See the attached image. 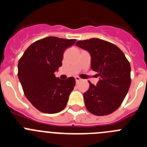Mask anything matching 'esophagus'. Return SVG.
Segmentation results:
<instances>
[{
  "label": "esophagus",
  "mask_w": 147,
  "mask_h": 147,
  "mask_svg": "<svg viewBox=\"0 0 147 147\" xmlns=\"http://www.w3.org/2000/svg\"><path fill=\"white\" fill-rule=\"evenodd\" d=\"M75 80H76V82H79L81 80V78L79 77V76H75Z\"/></svg>",
  "instance_id": "esophagus-1"
}]
</instances>
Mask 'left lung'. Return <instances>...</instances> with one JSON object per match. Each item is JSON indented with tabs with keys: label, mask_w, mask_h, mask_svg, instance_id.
Here are the masks:
<instances>
[{
	"label": "left lung",
	"mask_w": 147,
	"mask_h": 147,
	"mask_svg": "<svg viewBox=\"0 0 147 147\" xmlns=\"http://www.w3.org/2000/svg\"><path fill=\"white\" fill-rule=\"evenodd\" d=\"M76 45L89 51L91 69L100 76L96 85L88 82L90 88L84 93L87 110L96 115L112 113L120 107L130 86L129 61L119 47L101 39L80 40Z\"/></svg>",
	"instance_id": "obj_1"
}]
</instances>
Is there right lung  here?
I'll use <instances>...</instances> for the list:
<instances>
[{"label":"right lung","mask_w":147,"mask_h":147,"mask_svg":"<svg viewBox=\"0 0 147 147\" xmlns=\"http://www.w3.org/2000/svg\"><path fill=\"white\" fill-rule=\"evenodd\" d=\"M76 40L48 37L33 42L18 62V78L26 97L44 113H57L67 105L76 81L62 80L54 72L62 66L64 51Z\"/></svg>","instance_id":"add662e5"}]
</instances>
